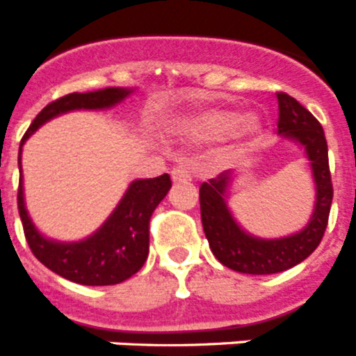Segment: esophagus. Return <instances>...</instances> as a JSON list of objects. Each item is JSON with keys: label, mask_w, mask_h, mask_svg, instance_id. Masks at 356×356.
Segmentation results:
<instances>
[{"label": "esophagus", "mask_w": 356, "mask_h": 356, "mask_svg": "<svg viewBox=\"0 0 356 356\" xmlns=\"http://www.w3.org/2000/svg\"><path fill=\"white\" fill-rule=\"evenodd\" d=\"M171 178L172 181H187L191 180V171L187 168H184V165H176L171 171Z\"/></svg>", "instance_id": "1"}]
</instances>
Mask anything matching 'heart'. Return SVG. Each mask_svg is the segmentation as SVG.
Returning a JSON list of instances; mask_svg holds the SVG:
<instances>
[{
    "label": "heart",
    "mask_w": 356,
    "mask_h": 356,
    "mask_svg": "<svg viewBox=\"0 0 356 356\" xmlns=\"http://www.w3.org/2000/svg\"><path fill=\"white\" fill-rule=\"evenodd\" d=\"M185 130L197 139H221L232 134L238 143H254L262 135L264 128L259 118H238L234 110L207 108L188 114L184 121Z\"/></svg>",
    "instance_id": "obj_1"
}]
</instances>
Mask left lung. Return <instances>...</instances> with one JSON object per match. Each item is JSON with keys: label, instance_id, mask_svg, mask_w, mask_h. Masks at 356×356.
Returning <instances> with one entry per match:
<instances>
[{"label": "left lung", "instance_id": "left-lung-1", "mask_svg": "<svg viewBox=\"0 0 356 356\" xmlns=\"http://www.w3.org/2000/svg\"><path fill=\"white\" fill-rule=\"evenodd\" d=\"M278 97V134L294 139L305 147L312 163L314 181L317 187L316 210L307 228L300 234L276 241L254 238L242 232L234 221L225 203L228 172H221L212 180L201 184L200 205L203 229L210 250L222 266L246 275H275L287 271L303 262L323 241L333 200L332 175L328 163V144L325 130L300 102L285 92Z\"/></svg>", "mask_w": 356, "mask_h": 356}]
</instances>
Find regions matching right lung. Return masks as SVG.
<instances>
[{"mask_svg": "<svg viewBox=\"0 0 356 356\" xmlns=\"http://www.w3.org/2000/svg\"><path fill=\"white\" fill-rule=\"evenodd\" d=\"M130 94L128 89L110 87L96 92H72L62 96L40 110L26 134L21 146L40 124L55 115L69 110L106 108L122 102ZM21 160V151L19 159ZM169 175L137 180L130 185L124 197L108 217V221L90 235L87 241L60 244L48 241L31 225L24 209L23 178H19L17 209L23 222V232L28 246L35 259L62 278L81 285H115L121 284L144 266L149 253V219L160 201L171 188Z\"/></svg>", "mask_w": 356, "mask_h": 356, "instance_id": "1", "label": "right lung"}]
</instances>
